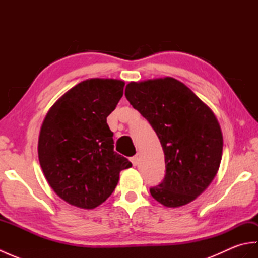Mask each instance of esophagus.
Returning <instances> with one entry per match:
<instances>
[{
    "label": "esophagus",
    "mask_w": 258,
    "mask_h": 258,
    "mask_svg": "<svg viewBox=\"0 0 258 258\" xmlns=\"http://www.w3.org/2000/svg\"><path fill=\"white\" fill-rule=\"evenodd\" d=\"M130 160H131V162H132V164H133L134 166H136V165H138V164H139V157H138V156H133V157H131Z\"/></svg>",
    "instance_id": "obj_1"
}]
</instances>
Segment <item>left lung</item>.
Instances as JSON below:
<instances>
[{
	"label": "left lung",
	"instance_id": "8db88e82",
	"mask_svg": "<svg viewBox=\"0 0 258 258\" xmlns=\"http://www.w3.org/2000/svg\"><path fill=\"white\" fill-rule=\"evenodd\" d=\"M125 96L155 131L165 155L163 182L150 189L166 207L193 202L221 165L223 134L211 107L173 78L130 82Z\"/></svg>",
	"mask_w": 258,
	"mask_h": 258
}]
</instances>
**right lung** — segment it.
<instances>
[{
  "mask_svg": "<svg viewBox=\"0 0 258 258\" xmlns=\"http://www.w3.org/2000/svg\"><path fill=\"white\" fill-rule=\"evenodd\" d=\"M125 82L89 79L76 84L48 109L38 135L37 154L48 185L69 204L93 210L116 187L119 173L132 166L114 152L106 123Z\"/></svg>",
  "mask_w": 258,
  "mask_h": 258,
  "instance_id": "obj_1",
  "label": "right lung"
}]
</instances>
